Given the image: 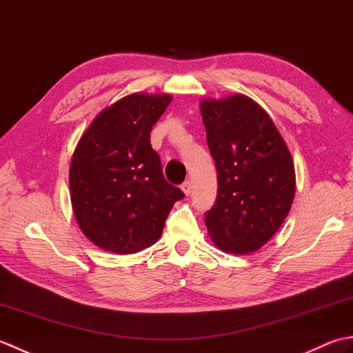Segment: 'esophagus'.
Returning <instances> with one entry per match:
<instances>
[{"label":"esophagus","mask_w":353,"mask_h":353,"mask_svg":"<svg viewBox=\"0 0 353 353\" xmlns=\"http://www.w3.org/2000/svg\"><path fill=\"white\" fill-rule=\"evenodd\" d=\"M182 191L186 194V196H190L191 191H192V185H191V182H190V181L183 182V185H182Z\"/></svg>","instance_id":"1"}]
</instances>
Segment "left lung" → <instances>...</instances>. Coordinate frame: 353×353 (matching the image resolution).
<instances>
[{"instance_id":"left-lung-1","label":"left lung","mask_w":353,"mask_h":353,"mask_svg":"<svg viewBox=\"0 0 353 353\" xmlns=\"http://www.w3.org/2000/svg\"><path fill=\"white\" fill-rule=\"evenodd\" d=\"M219 191L205 224L223 252L247 254L270 241L292 205L294 163L272 118L241 94L200 103Z\"/></svg>"}]
</instances>
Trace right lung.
<instances>
[{
	"mask_svg": "<svg viewBox=\"0 0 353 353\" xmlns=\"http://www.w3.org/2000/svg\"><path fill=\"white\" fill-rule=\"evenodd\" d=\"M171 95L132 94L101 110L81 134L70 167L74 215L103 250L130 254L161 238L185 194L165 181L150 132Z\"/></svg>",
	"mask_w": 353,
	"mask_h": 353,
	"instance_id": "1",
	"label": "right lung"
}]
</instances>
